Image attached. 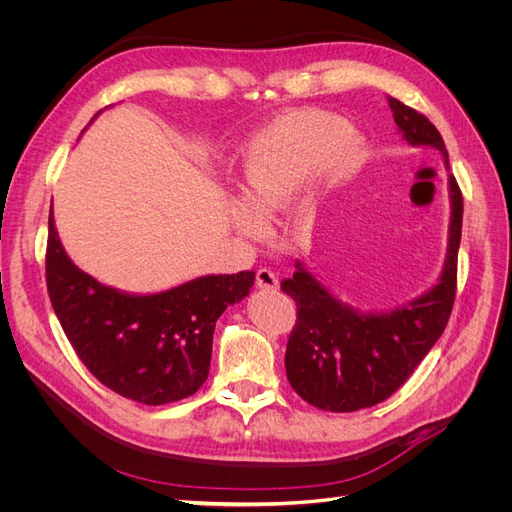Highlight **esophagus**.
Masks as SVG:
<instances>
[{
    "instance_id": "34e87169",
    "label": "esophagus",
    "mask_w": 512,
    "mask_h": 512,
    "mask_svg": "<svg viewBox=\"0 0 512 512\" xmlns=\"http://www.w3.org/2000/svg\"><path fill=\"white\" fill-rule=\"evenodd\" d=\"M256 286L260 290H277L280 288V280H277V275L269 269H260L256 273Z\"/></svg>"
}]
</instances>
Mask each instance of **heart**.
Returning a JSON list of instances; mask_svg holds the SVG:
<instances>
[{
  "mask_svg": "<svg viewBox=\"0 0 512 512\" xmlns=\"http://www.w3.org/2000/svg\"><path fill=\"white\" fill-rule=\"evenodd\" d=\"M365 153L363 136L344 117L320 108H301L269 121L239 151L241 203L232 224L243 235H258L314 177L333 185L348 179Z\"/></svg>",
  "mask_w": 512,
  "mask_h": 512,
  "instance_id": "heart-1",
  "label": "heart"
}]
</instances>
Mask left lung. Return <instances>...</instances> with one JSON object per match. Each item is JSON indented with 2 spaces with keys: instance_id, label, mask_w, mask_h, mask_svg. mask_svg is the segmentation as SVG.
<instances>
[{
  "instance_id": "1",
  "label": "left lung",
  "mask_w": 512,
  "mask_h": 512,
  "mask_svg": "<svg viewBox=\"0 0 512 512\" xmlns=\"http://www.w3.org/2000/svg\"><path fill=\"white\" fill-rule=\"evenodd\" d=\"M389 106L408 145L442 153L451 198L446 256L436 284L389 312H363L342 301L303 260L294 262L297 271L282 282V290L297 301L286 376L307 404L327 412H354L391 397L438 342L455 301L463 198L448 168V151L425 115L395 98H389Z\"/></svg>"
}]
</instances>
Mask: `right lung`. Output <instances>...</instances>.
Here are the masks:
<instances>
[{
	"label": "right lung",
	"instance_id": "add662e5",
	"mask_svg": "<svg viewBox=\"0 0 512 512\" xmlns=\"http://www.w3.org/2000/svg\"><path fill=\"white\" fill-rule=\"evenodd\" d=\"M254 277V271L200 275L147 294L106 286L74 265L51 209L46 286L61 329L91 374L141 404H170L200 389L209 376L215 322L250 294Z\"/></svg>",
	"mask_w": 512,
	"mask_h": 512
}]
</instances>
